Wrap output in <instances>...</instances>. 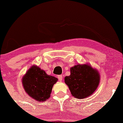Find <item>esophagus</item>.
<instances>
[{
  "label": "esophagus",
  "mask_w": 123,
  "mask_h": 123,
  "mask_svg": "<svg viewBox=\"0 0 123 123\" xmlns=\"http://www.w3.org/2000/svg\"><path fill=\"white\" fill-rule=\"evenodd\" d=\"M58 80H59L60 81H61L62 80V75H58Z\"/></svg>",
  "instance_id": "1"
}]
</instances>
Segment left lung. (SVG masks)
Listing matches in <instances>:
<instances>
[{
    "mask_svg": "<svg viewBox=\"0 0 123 123\" xmlns=\"http://www.w3.org/2000/svg\"><path fill=\"white\" fill-rule=\"evenodd\" d=\"M99 73L87 64H77L70 68V75L64 78L71 95L77 99L91 96L100 83Z\"/></svg>",
    "mask_w": 123,
    "mask_h": 123,
    "instance_id": "left-lung-1",
    "label": "left lung"
}]
</instances>
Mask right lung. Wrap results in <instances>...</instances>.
I'll list each match as a JSON object with an SVG mask.
<instances>
[{"label": "right lung", "mask_w": 123, "mask_h": 123, "mask_svg": "<svg viewBox=\"0 0 123 123\" xmlns=\"http://www.w3.org/2000/svg\"><path fill=\"white\" fill-rule=\"evenodd\" d=\"M58 79L48 75L37 65H32L22 78L25 92L31 98L44 102L50 98L53 86Z\"/></svg>", "instance_id": "1"}]
</instances>
